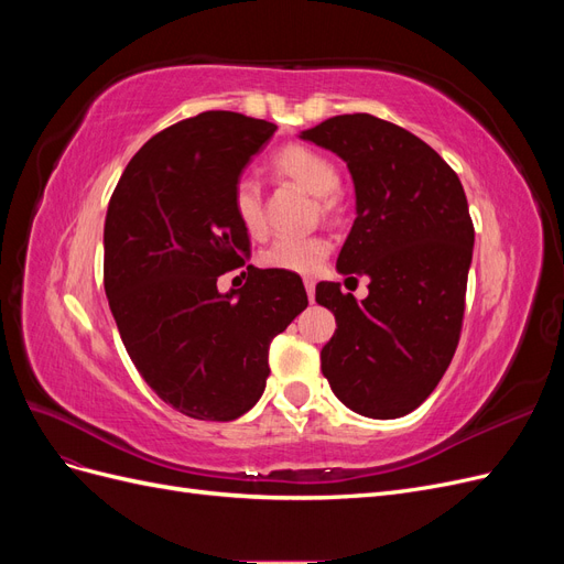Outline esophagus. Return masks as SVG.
<instances>
[{
	"label": "esophagus",
	"instance_id": "obj_1",
	"mask_svg": "<svg viewBox=\"0 0 564 564\" xmlns=\"http://www.w3.org/2000/svg\"><path fill=\"white\" fill-rule=\"evenodd\" d=\"M305 292H308V299L313 303V299H315V282L313 280H305Z\"/></svg>",
	"mask_w": 564,
	"mask_h": 564
}]
</instances>
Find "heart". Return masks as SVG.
<instances>
[{
	"instance_id": "heart-1",
	"label": "heart",
	"mask_w": 564,
	"mask_h": 564,
	"mask_svg": "<svg viewBox=\"0 0 564 564\" xmlns=\"http://www.w3.org/2000/svg\"><path fill=\"white\" fill-rule=\"evenodd\" d=\"M270 169L275 178L294 183L301 191L315 195L317 214L327 220L338 218L340 214V195H338V166L322 155L319 150L308 145H286L275 158L270 160ZM232 209L242 230L259 240L265 235V209H263V191L253 178H240L232 193ZM329 256V242L319 235L311 237H282L268 249L261 251V263L272 270L296 272V275H311L324 259Z\"/></svg>"
}]
</instances>
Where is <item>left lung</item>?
<instances>
[{
	"mask_svg": "<svg viewBox=\"0 0 564 564\" xmlns=\"http://www.w3.org/2000/svg\"><path fill=\"white\" fill-rule=\"evenodd\" d=\"M301 139L350 169L357 218L336 268L369 278L365 301L336 282L315 289L338 327L322 373L352 412L400 419L445 377L464 327L475 242L464 185L419 135L367 112L324 119Z\"/></svg>",
	"mask_w": 564,
	"mask_h": 564,
	"instance_id": "left-lung-1",
	"label": "left lung"
}]
</instances>
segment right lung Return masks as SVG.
Returning <instances> with one entry per match:
<instances>
[{"mask_svg": "<svg viewBox=\"0 0 564 564\" xmlns=\"http://www.w3.org/2000/svg\"><path fill=\"white\" fill-rule=\"evenodd\" d=\"M275 131L228 110L181 119L135 152L108 204L104 284L119 336L145 383L191 419L249 412L270 340L308 305L296 275L247 265L232 209L242 169ZM235 267L248 282L220 295L215 280Z\"/></svg>", "mask_w": 564, "mask_h": 564, "instance_id": "1", "label": "right lung"}]
</instances>
